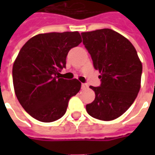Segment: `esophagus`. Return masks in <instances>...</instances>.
I'll list each match as a JSON object with an SVG mask.
<instances>
[{"mask_svg":"<svg viewBox=\"0 0 155 155\" xmlns=\"http://www.w3.org/2000/svg\"><path fill=\"white\" fill-rule=\"evenodd\" d=\"M81 87H82V89H85V88L88 87V85L85 83H83V84H81Z\"/></svg>","mask_w":155,"mask_h":155,"instance_id":"obj_1","label":"esophagus"}]
</instances>
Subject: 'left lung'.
I'll use <instances>...</instances> for the list:
<instances>
[{
	"label": "left lung",
	"instance_id": "8db88e82",
	"mask_svg": "<svg viewBox=\"0 0 155 155\" xmlns=\"http://www.w3.org/2000/svg\"><path fill=\"white\" fill-rule=\"evenodd\" d=\"M101 84L90 86L95 99L86 104L88 114L104 121L113 120L125 112L140 89L142 64L129 40L111 29L81 33Z\"/></svg>",
	"mask_w": 155,
	"mask_h": 155
}]
</instances>
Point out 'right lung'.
<instances>
[{
  "label": "right lung",
  "instance_id": "1",
  "mask_svg": "<svg viewBox=\"0 0 155 155\" xmlns=\"http://www.w3.org/2000/svg\"><path fill=\"white\" fill-rule=\"evenodd\" d=\"M81 41L78 31L52 32L35 35L21 49L12 69L13 84L20 104L35 120H59L81 90L80 81L61 78L60 72L69 51Z\"/></svg>",
  "mask_w": 155,
  "mask_h": 155
}]
</instances>
